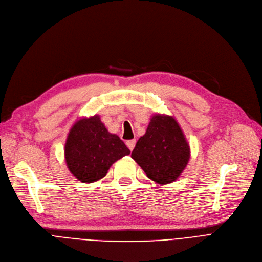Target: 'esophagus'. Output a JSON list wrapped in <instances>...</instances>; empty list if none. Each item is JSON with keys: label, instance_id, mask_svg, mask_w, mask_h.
<instances>
[{"label": "esophagus", "instance_id": "34e87169", "mask_svg": "<svg viewBox=\"0 0 262 262\" xmlns=\"http://www.w3.org/2000/svg\"><path fill=\"white\" fill-rule=\"evenodd\" d=\"M127 146H128V148L132 151L133 150V148H134V146H135V140H130V141H127Z\"/></svg>", "mask_w": 262, "mask_h": 262}]
</instances>
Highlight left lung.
<instances>
[{"label":"left lung","mask_w":262,"mask_h":262,"mask_svg":"<svg viewBox=\"0 0 262 262\" xmlns=\"http://www.w3.org/2000/svg\"><path fill=\"white\" fill-rule=\"evenodd\" d=\"M148 179L158 184L174 182L190 158V148L180 124L167 115L157 114L131 154Z\"/></svg>","instance_id":"1"}]
</instances>
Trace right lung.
I'll list each match as a JSON object with an SVG mask.
<instances>
[{
    "instance_id": "1",
    "label": "right lung",
    "mask_w": 262,
    "mask_h": 262,
    "mask_svg": "<svg viewBox=\"0 0 262 262\" xmlns=\"http://www.w3.org/2000/svg\"><path fill=\"white\" fill-rule=\"evenodd\" d=\"M129 154L127 146L106 130L98 115L75 122L64 148L70 172L82 183L101 180L114 162Z\"/></svg>"
}]
</instances>
